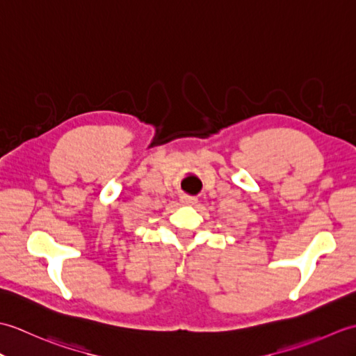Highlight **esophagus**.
I'll return each mask as SVG.
<instances>
[{"instance_id":"1","label":"esophagus","mask_w":356,"mask_h":356,"mask_svg":"<svg viewBox=\"0 0 356 356\" xmlns=\"http://www.w3.org/2000/svg\"><path fill=\"white\" fill-rule=\"evenodd\" d=\"M180 203H182V205H195L197 199L191 197V195H182V197H180Z\"/></svg>"}]
</instances>
